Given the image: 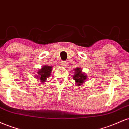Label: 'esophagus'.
Instances as JSON below:
<instances>
[{
    "label": "esophagus",
    "instance_id": "1",
    "mask_svg": "<svg viewBox=\"0 0 129 129\" xmlns=\"http://www.w3.org/2000/svg\"><path fill=\"white\" fill-rule=\"evenodd\" d=\"M67 65V62L66 61H62L60 62V66L62 67H66Z\"/></svg>",
    "mask_w": 129,
    "mask_h": 129
}]
</instances>
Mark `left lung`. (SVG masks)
Segmentation results:
<instances>
[{
    "label": "left lung",
    "mask_w": 129,
    "mask_h": 129,
    "mask_svg": "<svg viewBox=\"0 0 129 129\" xmlns=\"http://www.w3.org/2000/svg\"><path fill=\"white\" fill-rule=\"evenodd\" d=\"M76 69H75V73L73 78L76 81L77 85H79L84 83V81L87 79V76L86 75H84V73H82V70L81 69L79 68H76Z\"/></svg>",
    "instance_id": "8db88e82"
}]
</instances>
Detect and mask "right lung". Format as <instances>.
<instances>
[{"label":"right lung","mask_w":129,"mask_h":129,"mask_svg":"<svg viewBox=\"0 0 129 129\" xmlns=\"http://www.w3.org/2000/svg\"><path fill=\"white\" fill-rule=\"evenodd\" d=\"M52 70V67L48 66H43L42 69L39 70L38 71V76H37V78H40L39 79H41V81L42 82H44L47 78L50 77V74L51 73Z\"/></svg>","instance_id":"right-lung-1"}]
</instances>
